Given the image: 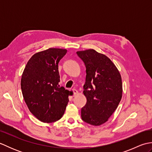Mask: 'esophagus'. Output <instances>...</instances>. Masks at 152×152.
Segmentation results:
<instances>
[{"label": "esophagus", "instance_id": "34e87169", "mask_svg": "<svg viewBox=\"0 0 152 152\" xmlns=\"http://www.w3.org/2000/svg\"><path fill=\"white\" fill-rule=\"evenodd\" d=\"M71 91H72V92L73 93V95H74V96L78 94V91H77V90L75 89H72V90H71Z\"/></svg>", "mask_w": 152, "mask_h": 152}]
</instances>
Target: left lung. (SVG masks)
I'll use <instances>...</instances> for the list:
<instances>
[{
	"label": "left lung",
	"mask_w": 152,
	"mask_h": 152,
	"mask_svg": "<svg viewBox=\"0 0 152 152\" xmlns=\"http://www.w3.org/2000/svg\"><path fill=\"white\" fill-rule=\"evenodd\" d=\"M86 69L83 94L87 99L82 108V120L92 125L108 121L122 96L121 77L108 57L91 49L76 52Z\"/></svg>",
	"instance_id": "left-lung-1"
}]
</instances>
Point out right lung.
<instances>
[{
    "label": "right lung",
    "instance_id": "obj_1",
    "mask_svg": "<svg viewBox=\"0 0 152 152\" xmlns=\"http://www.w3.org/2000/svg\"><path fill=\"white\" fill-rule=\"evenodd\" d=\"M66 50L49 48L33 55L22 74V94L30 112L40 121L52 123L62 118L69 91L60 86L59 61Z\"/></svg>",
    "mask_w": 152,
    "mask_h": 152
}]
</instances>
